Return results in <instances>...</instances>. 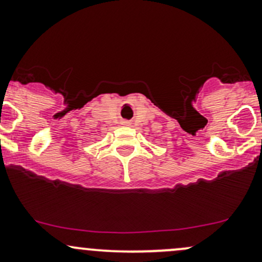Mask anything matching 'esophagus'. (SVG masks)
Returning a JSON list of instances; mask_svg holds the SVG:
<instances>
[{
  "mask_svg": "<svg viewBox=\"0 0 262 262\" xmlns=\"http://www.w3.org/2000/svg\"><path fill=\"white\" fill-rule=\"evenodd\" d=\"M124 124H127V125H128V124H129V122H124Z\"/></svg>",
  "mask_w": 262,
  "mask_h": 262,
  "instance_id": "esophagus-1",
  "label": "esophagus"
}]
</instances>
